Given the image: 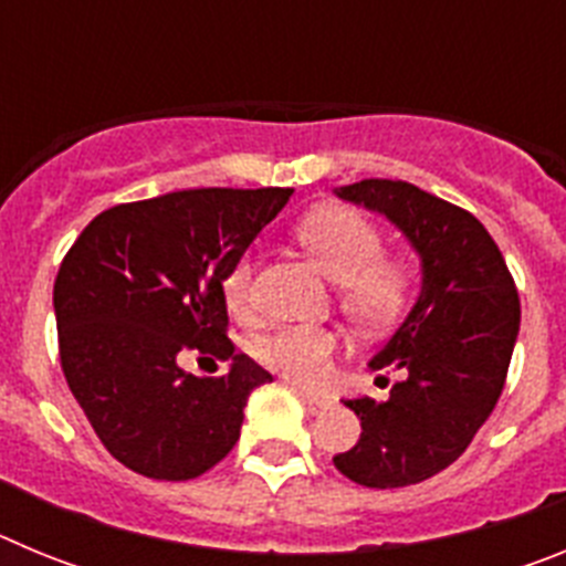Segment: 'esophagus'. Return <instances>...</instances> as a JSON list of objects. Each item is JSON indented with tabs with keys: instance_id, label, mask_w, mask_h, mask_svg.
I'll use <instances>...</instances> for the list:
<instances>
[{
	"instance_id": "obj_1",
	"label": "esophagus",
	"mask_w": 566,
	"mask_h": 566,
	"mask_svg": "<svg viewBox=\"0 0 566 566\" xmlns=\"http://www.w3.org/2000/svg\"><path fill=\"white\" fill-rule=\"evenodd\" d=\"M300 399H303V405L308 408V413H323L328 405H332L326 397H314V394H306V391H300Z\"/></svg>"
}]
</instances>
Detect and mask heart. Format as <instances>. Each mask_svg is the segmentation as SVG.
I'll return each mask as SVG.
<instances>
[{
	"instance_id": "b5f03b06",
	"label": "heart",
	"mask_w": 566,
	"mask_h": 566,
	"mask_svg": "<svg viewBox=\"0 0 566 566\" xmlns=\"http://www.w3.org/2000/svg\"><path fill=\"white\" fill-rule=\"evenodd\" d=\"M297 240L337 283V303L363 328H385L411 303L413 266L385 254L374 221L354 209H317L297 223ZM223 297L234 314L252 308V258L240 254L223 274ZM339 337L328 326H280L254 343V357L297 385H323L332 374Z\"/></svg>"
}]
</instances>
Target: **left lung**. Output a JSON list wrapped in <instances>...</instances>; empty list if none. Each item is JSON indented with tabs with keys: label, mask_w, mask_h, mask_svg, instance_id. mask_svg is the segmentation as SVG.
Returning a JSON list of instances; mask_svg holds the SVG:
<instances>
[{
	"label": "left lung",
	"mask_w": 566,
	"mask_h": 566,
	"mask_svg": "<svg viewBox=\"0 0 566 566\" xmlns=\"http://www.w3.org/2000/svg\"><path fill=\"white\" fill-rule=\"evenodd\" d=\"M343 201L382 212L422 258V292L371 368H397L388 399H348L363 433L337 453L343 476L405 488L457 462L502 397L516 345L518 292L496 240L468 209L408 181L365 178ZM388 385V377H377Z\"/></svg>",
	"instance_id": "left-lung-1"
}]
</instances>
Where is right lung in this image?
<instances>
[{"label":"right lung","mask_w":566,"mask_h":566,"mask_svg":"<svg viewBox=\"0 0 566 566\" xmlns=\"http://www.w3.org/2000/svg\"><path fill=\"white\" fill-rule=\"evenodd\" d=\"M294 189H181L96 214L53 286L59 359L96 437L124 468L184 482L240 439L249 394L272 374L227 337L223 274ZM184 350L232 358L195 378Z\"/></svg>","instance_id":"1"}]
</instances>
